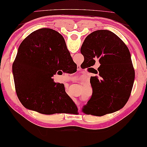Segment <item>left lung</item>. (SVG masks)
<instances>
[{
    "instance_id": "1",
    "label": "left lung",
    "mask_w": 147,
    "mask_h": 147,
    "mask_svg": "<svg viewBox=\"0 0 147 147\" xmlns=\"http://www.w3.org/2000/svg\"><path fill=\"white\" fill-rule=\"evenodd\" d=\"M81 53L88 67H92L97 61L100 63L97 68L100 77L91 78L93 93L82 111L103 116L123 108L130 97L135 80L127 46L115 34L99 30L86 38Z\"/></svg>"
}]
</instances>
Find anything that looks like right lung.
Listing matches in <instances>:
<instances>
[{
  "label": "right lung",
  "instance_id": "add662e5",
  "mask_svg": "<svg viewBox=\"0 0 147 147\" xmlns=\"http://www.w3.org/2000/svg\"><path fill=\"white\" fill-rule=\"evenodd\" d=\"M76 66L58 32L41 28L32 32L20 44L12 65L21 103L42 114H77V106L65 92L64 85L52 79L59 70L75 72Z\"/></svg>",
  "mask_w": 147,
  "mask_h": 147
}]
</instances>
